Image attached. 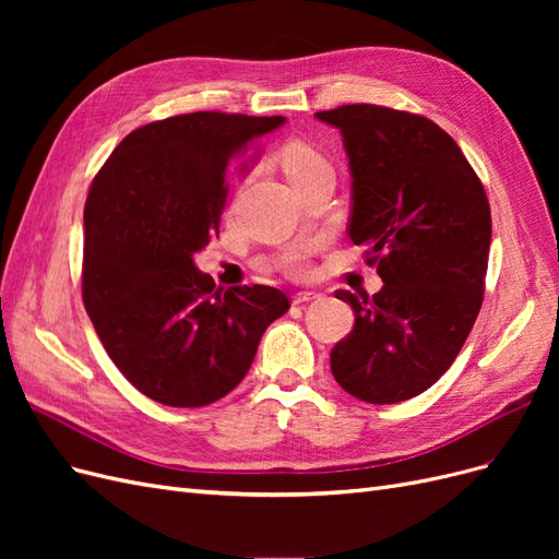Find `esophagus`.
Returning a JSON list of instances; mask_svg holds the SVG:
<instances>
[{"label":"esophagus","mask_w":559,"mask_h":559,"mask_svg":"<svg viewBox=\"0 0 559 559\" xmlns=\"http://www.w3.org/2000/svg\"><path fill=\"white\" fill-rule=\"evenodd\" d=\"M317 298H321V294H317V292H298L294 296V306H302V302H310V300H317Z\"/></svg>","instance_id":"obj_1"}]
</instances>
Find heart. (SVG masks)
<instances>
[{
	"instance_id": "heart-1",
	"label": "heart",
	"mask_w": 559,
	"mask_h": 559,
	"mask_svg": "<svg viewBox=\"0 0 559 559\" xmlns=\"http://www.w3.org/2000/svg\"><path fill=\"white\" fill-rule=\"evenodd\" d=\"M319 163H324V158H321L314 148L302 146V144L289 146V148H286V154H284V170H286V177H289V179L306 175ZM277 263L289 275H296V277L308 275L310 273V247L302 245V242H294L289 247H284Z\"/></svg>"
}]
</instances>
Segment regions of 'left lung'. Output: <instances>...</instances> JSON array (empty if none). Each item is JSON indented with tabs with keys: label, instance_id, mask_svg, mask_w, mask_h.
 <instances>
[{
	"label": "left lung",
	"instance_id": "1",
	"mask_svg": "<svg viewBox=\"0 0 559 559\" xmlns=\"http://www.w3.org/2000/svg\"><path fill=\"white\" fill-rule=\"evenodd\" d=\"M341 130L352 175L347 233L382 289L349 302L331 373L366 403L413 399L460 354L483 306L492 214L462 148L427 116L378 105L317 111Z\"/></svg>",
	"mask_w": 559,
	"mask_h": 559
}]
</instances>
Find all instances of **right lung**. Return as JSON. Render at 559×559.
I'll use <instances>...</instances> for the list:
<instances>
[{
    "mask_svg": "<svg viewBox=\"0 0 559 559\" xmlns=\"http://www.w3.org/2000/svg\"><path fill=\"white\" fill-rule=\"evenodd\" d=\"M284 116L193 111L132 130L83 207V306L116 368L148 399L200 408L242 382L289 310L275 286L222 289L193 253L218 235L228 173Z\"/></svg>",
    "mask_w": 559,
    "mask_h": 559,
    "instance_id": "add662e5",
    "label": "right lung"
}]
</instances>
